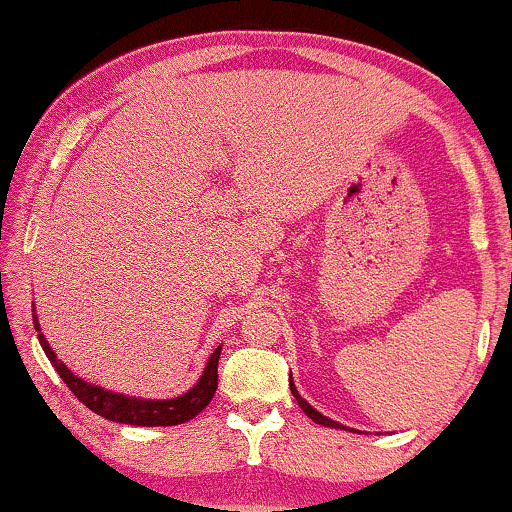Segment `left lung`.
<instances>
[{
  "label": "left lung",
  "instance_id": "1",
  "mask_svg": "<svg viewBox=\"0 0 512 512\" xmlns=\"http://www.w3.org/2000/svg\"><path fill=\"white\" fill-rule=\"evenodd\" d=\"M289 384H291V394H293V396H296V401H298V405H300V408H303V412H305V415H307V417H310V419H312V422H317V424H321V426H335V429H345V426L335 424V422H333V419H328V417H324V415H321V412H317V410H314V408H312V405H310V403H307V401H305V398L298 394V391H296V384H293V380H291Z\"/></svg>",
  "mask_w": 512,
  "mask_h": 512
}]
</instances>
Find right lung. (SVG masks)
<instances>
[{
  "instance_id": "1",
  "label": "right lung",
  "mask_w": 512,
  "mask_h": 512,
  "mask_svg": "<svg viewBox=\"0 0 512 512\" xmlns=\"http://www.w3.org/2000/svg\"><path fill=\"white\" fill-rule=\"evenodd\" d=\"M34 328L39 331V342L44 347L48 361L53 363V368L58 370L62 382L67 384L69 391L86 405L88 410H93L95 415L118 424H132V426H174L184 424L188 419H193L198 412H202L214 398V391L219 387V359H221V347L214 349V354L209 356L205 373H202L200 382L195 384L191 391H186L184 396L170 398V401H144V398H132L123 394H114V391L93 387V384L83 382L81 377H76L65 363L58 361V356L53 354V349L48 347L39 328V319L34 314Z\"/></svg>"
}]
</instances>
